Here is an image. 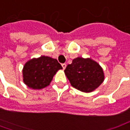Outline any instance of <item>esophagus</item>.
Returning a JSON list of instances; mask_svg holds the SVG:
<instances>
[{
  "label": "esophagus",
  "instance_id": "obj_1",
  "mask_svg": "<svg viewBox=\"0 0 130 130\" xmlns=\"http://www.w3.org/2000/svg\"><path fill=\"white\" fill-rule=\"evenodd\" d=\"M66 66H67V65H66V64H65V63H63V64H62V67H63V69H65V67H66Z\"/></svg>",
  "mask_w": 130,
  "mask_h": 130
}]
</instances>
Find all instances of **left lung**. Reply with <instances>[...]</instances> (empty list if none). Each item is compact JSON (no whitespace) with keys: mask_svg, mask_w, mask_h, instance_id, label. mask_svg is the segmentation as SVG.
<instances>
[{"mask_svg":"<svg viewBox=\"0 0 130 130\" xmlns=\"http://www.w3.org/2000/svg\"><path fill=\"white\" fill-rule=\"evenodd\" d=\"M64 71L72 87L85 93L93 91L104 79L102 68L91 58H75Z\"/></svg>","mask_w":130,"mask_h":130,"instance_id":"left-lung-1","label":"left lung"}]
</instances>
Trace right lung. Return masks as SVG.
Returning <instances> with one entry per match:
<instances>
[{
    "label": "right lung",
    "mask_w": 130,
    "mask_h": 130,
    "mask_svg": "<svg viewBox=\"0 0 130 130\" xmlns=\"http://www.w3.org/2000/svg\"><path fill=\"white\" fill-rule=\"evenodd\" d=\"M61 69L58 61L49 56L33 58L24 66V83L33 89H43L49 85L54 74Z\"/></svg>",
    "instance_id": "1"
}]
</instances>
